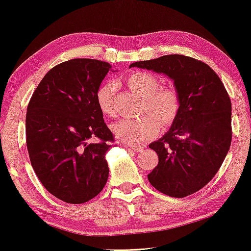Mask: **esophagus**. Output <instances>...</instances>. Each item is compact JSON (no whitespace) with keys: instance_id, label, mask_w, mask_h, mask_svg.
I'll list each match as a JSON object with an SVG mask.
<instances>
[{"instance_id":"34e87169","label":"esophagus","mask_w":251,"mask_h":251,"mask_svg":"<svg viewBox=\"0 0 251 251\" xmlns=\"http://www.w3.org/2000/svg\"><path fill=\"white\" fill-rule=\"evenodd\" d=\"M126 147L130 148V149H132L133 151H135V152H142V151L145 150V147H142V146H129V145H126Z\"/></svg>"}]
</instances>
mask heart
Listing matches in <instances>:
<instances>
[{"label":"heart","instance_id":"b5f03b06","mask_svg":"<svg viewBox=\"0 0 251 251\" xmlns=\"http://www.w3.org/2000/svg\"><path fill=\"white\" fill-rule=\"evenodd\" d=\"M125 82L130 90L143 98L141 111L149 114L139 119H122L113 123L112 131L118 140L138 145L158 133V123L167 128L176 120L180 110V97L174 87H160V80L149 72H132L125 77ZM116 90L113 82H104L97 91L98 108L105 117L114 116Z\"/></svg>","mask_w":251,"mask_h":251}]
</instances>
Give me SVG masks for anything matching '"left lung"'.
Masks as SVG:
<instances>
[{
  "mask_svg": "<svg viewBox=\"0 0 251 251\" xmlns=\"http://www.w3.org/2000/svg\"><path fill=\"white\" fill-rule=\"evenodd\" d=\"M132 67L170 77L180 97L171 128L149 145L159 162L148 179L167 196L195 194L218 172L231 145V101L224 83L208 64L181 54L139 61Z\"/></svg>",
  "mask_w": 251,
  "mask_h": 251,
  "instance_id": "1",
  "label": "left lung"
}]
</instances>
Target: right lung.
<instances>
[{"mask_svg":"<svg viewBox=\"0 0 251 251\" xmlns=\"http://www.w3.org/2000/svg\"><path fill=\"white\" fill-rule=\"evenodd\" d=\"M110 70L99 60L65 61L44 75L27 105L31 164L44 188L64 202H87L108 180L105 152L113 135L96 94Z\"/></svg>","mask_w":251,"mask_h":251,"instance_id":"add662e5","label":"right lung"}]
</instances>
